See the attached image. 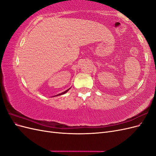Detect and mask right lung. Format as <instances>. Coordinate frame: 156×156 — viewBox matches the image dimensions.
<instances>
[{
    "label": "right lung",
    "instance_id": "1",
    "mask_svg": "<svg viewBox=\"0 0 156 156\" xmlns=\"http://www.w3.org/2000/svg\"><path fill=\"white\" fill-rule=\"evenodd\" d=\"M70 88H68V90H66L64 91V92H62V93H60V94H57V95H55V96H52V97H55V96H60V95H62V94H66V92H68V91L69 90Z\"/></svg>",
    "mask_w": 156,
    "mask_h": 156
}]
</instances>
